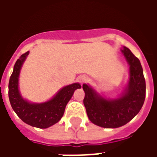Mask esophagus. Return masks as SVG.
Wrapping results in <instances>:
<instances>
[{"label":"esophagus","mask_w":157,"mask_h":157,"mask_svg":"<svg viewBox=\"0 0 157 157\" xmlns=\"http://www.w3.org/2000/svg\"><path fill=\"white\" fill-rule=\"evenodd\" d=\"M78 81L81 83H84L87 81V77L86 76V75H81V76H79L78 77Z\"/></svg>","instance_id":"1"}]
</instances>
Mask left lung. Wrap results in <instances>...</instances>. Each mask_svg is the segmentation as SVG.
Here are the masks:
<instances>
[{
    "mask_svg": "<svg viewBox=\"0 0 157 157\" xmlns=\"http://www.w3.org/2000/svg\"><path fill=\"white\" fill-rule=\"evenodd\" d=\"M121 52L128 65V81L115 98H106L92 86L83 84V103L90 121L107 128L121 127L138 114L145 98V81L141 64L127 47Z\"/></svg>",
    "mask_w": 157,
    "mask_h": 157,
    "instance_id": "obj_1",
    "label": "left lung"
}]
</instances>
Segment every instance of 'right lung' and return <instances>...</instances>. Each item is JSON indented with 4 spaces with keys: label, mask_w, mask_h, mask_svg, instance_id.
<instances>
[{
    "label": "right lung",
    "mask_w": 157,
    "mask_h": 157,
    "mask_svg": "<svg viewBox=\"0 0 157 157\" xmlns=\"http://www.w3.org/2000/svg\"><path fill=\"white\" fill-rule=\"evenodd\" d=\"M29 55L26 52L17 60L9 80L8 96L12 109L22 121L33 127L47 128L58 123L64 115L65 107L81 84L72 83L59 89L52 98L44 102H31L23 98L19 90V75L23 63Z\"/></svg>",
    "instance_id": "right-lung-1"
}]
</instances>
